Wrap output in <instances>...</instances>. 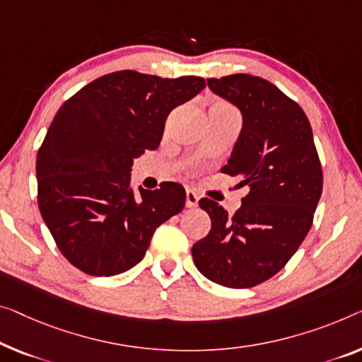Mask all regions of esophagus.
<instances>
[{
  "label": "esophagus",
  "instance_id": "esophagus-1",
  "mask_svg": "<svg viewBox=\"0 0 362 362\" xmlns=\"http://www.w3.org/2000/svg\"><path fill=\"white\" fill-rule=\"evenodd\" d=\"M198 195L193 190H187V202H185V204L188 208H195L197 204H198Z\"/></svg>",
  "mask_w": 362,
  "mask_h": 362
}]
</instances>
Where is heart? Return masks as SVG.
<instances>
[{
  "label": "heart",
  "mask_w": 362,
  "mask_h": 362,
  "mask_svg": "<svg viewBox=\"0 0 362 362\" xmlns=\"http://www.w3.org/2000/svg\"><path fill=\"white\" fill-rule=\"evenodd\" d=\"M214 105H219V107H224V109H228V110H233V112H235V109L230 104H228V102H216Z\"/></svg>",
  "instance_id": "b5f03b06"
}]
</instances>
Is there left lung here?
Masks as SVG:
<instances>
[{"label":"left lung","instance_id":"1","mask_svg":"<svg viewBox=\"0 0 362 362\" xmlns=\"http://www.w3.org/2000/svg\"><path fill=\"white\" fill-rule=\"evenodd\" d=\"M209 89L242 112L244 125L221 172L249 187L229 216L199 199L211 230L192 247L199 273L226 288H253L281 269L309 233L323 174L309 118L298 102L252 74L209 78Z\"/></svg>","mask_w":362,"mask_h":362}]
</instances>
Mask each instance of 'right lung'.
Listing matches in <instances>:
<instances>
[{"label": "right lung", "mask_w": 362, "mask_h": 362, "mask_svg": "<svg viewBox=\"0 0 362 362\" xmlns=\"http://www.w3.org/2000/svg\"><path fill=\"white\" fill-rule=\"evenodd\" d=\"M123 69L64 102L37 154V202L63 257L90 276H113L143 260L156 229L185 206L180 183L134 192L133 159L156 149L169 113L204 89Z\"/></svg>", "instance_id": "obj_1"}]
</instances>
